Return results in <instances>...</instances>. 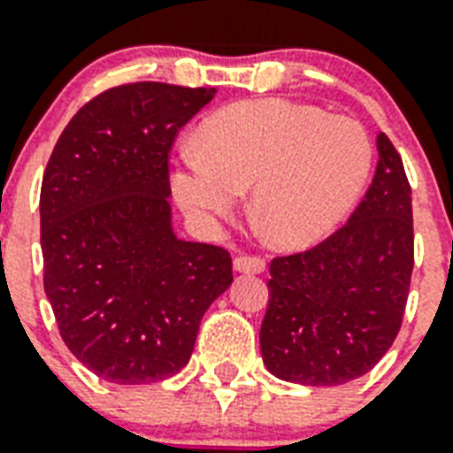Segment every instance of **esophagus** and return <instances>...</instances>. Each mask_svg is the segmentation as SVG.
I'll list each match as a JSON object with an SVG mask.
<instances>
[{"label": "esophagus", "mask_w": 453, "mask_h": 453, "mask_svg": "<svg viewBox=\"0 0 453 453\" xmlns=\"http://www.w3.org/2000/svg\"><path fill=\"white\" fill-rule=\"evenodd\" d=\"M233 268L237 273H247V275H261L265 271V261L257 257H237L233 261Z\"/></svg>", "instance_id": "esophagus-1"}]
</instances>
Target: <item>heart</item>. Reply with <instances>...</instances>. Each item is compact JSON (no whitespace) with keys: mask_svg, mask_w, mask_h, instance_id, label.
I'll return each mask as SVG.
<instances>
[{"mask_svg":"<svg viewBox=\"0 0 453 453\" xmlns=\"http://www.w3.org/2000/svg\"><path fill=\"white\" fill-rule=\"evenodd\" d=\"M372 144L361 123L288 99L233 104L203 120L171 175L175 202L202 223L226 219L250 188V211L278 250H309L364 189Z\"/></svg>","mask_w":453,"mask_h":453,"instance_id":"b5f03b06","label":"heart"}]
</instances>
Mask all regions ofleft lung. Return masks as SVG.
<instances>
[{
	"label": "left lung",
	"instance_id": "8db88e82",
	"mask_svg": "<svg viewBox=\"0 0 453 453\" xmlns=\"http://www.w3.org/2000/svg\"><path fill=\"white\" fill-rule=\"evenodd\" d=\"M378 165L347 226L273 258L261 357L275 378L334 388L371 371L399 327L413 271V213L402 157L378 134Z\"/></svg>",
	"mask_w": 453,
	"mask_h": 453
}]
</instances>
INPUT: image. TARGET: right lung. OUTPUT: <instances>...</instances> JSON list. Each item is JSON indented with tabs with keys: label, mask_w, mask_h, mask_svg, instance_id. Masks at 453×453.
<instances>
[{
	"label": "right lung",
	"mask_w": 453,
	"mask_h": 453,
	"mask_svg": "<svg viewBox=\"0 0 453 453\" xmlns=\"http://www.w3.org/2000/svg\"><path fill=\"white\" fill-rule=\"evenodd\" d=\"M213 88L106 89L58 137L40 192L44 292L65 347L116 385L185 368L206 309L233 282L226 250L173 230L168 151Z\"/></svg>",
	"instance_id": "1"
}]
</instances>
